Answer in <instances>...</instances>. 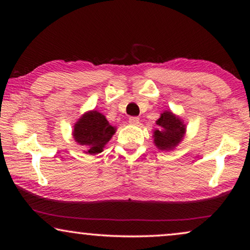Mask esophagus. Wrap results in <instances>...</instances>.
<instances>
[{
	"label": "esophagus",
	"instance_id": "obj_1",
	"mask_svg": "<svg viewBox=\"0 0 250 250\" xmlns=\"http://www.w3.org/2000/svg\"><path fill=\"white\" fill-rule=\"evenodd\" d=\"M139 120H140V119H139V117H137V116H135V117L132 116V117L129 118V122L131 125H138Z\"/></svg>",
	"mask_w": 250,
	"mask_h": 250
}]
</instances>
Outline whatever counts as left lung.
Wrapping results in <instances>:
<instances>
[{
    "mask_svg": "<svg viewBox=\"0 0 250 250\" xmlns=\"http://www.w3.org/2000/svg\"><path fill=\"white\" fill-rule=\"evenodd\" d=\"M160 128L154 131V143L160 150H171L177 146L185 132V125L171 111H164L156 121Z\"/></svg>",
    "mask_w": 250,
    "mask_h": 250,
    "instance_id": "8db88e82",
    "label": "left lung"
}]
</instances>
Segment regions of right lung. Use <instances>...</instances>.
I'll list each match as a JSON object with an SVG mask.
<instances>
[{
    "instance_id": "1",
    "label": "right lung",
    "mask_w": 250,
    "mask_h": 250,
    "mask_svg": "<svg viewBox=\"0 0 250 250\" xmlns=\"http://www.w3.org/2000/svg\"><path fill=\"white\" fill-rule=\"evenodd\" d=\"M115 131L105 117L94 110L83 115L76 124L74 138L86 149V153L98 154L103 152L104 145L111 139Z\"/></svg>"
}]
</instances>
